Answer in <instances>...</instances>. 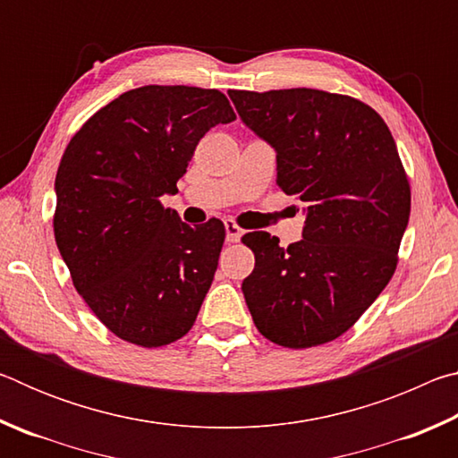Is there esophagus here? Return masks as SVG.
Segmentation results:
<instances>
[{
	"label": "esophagus",
	"instance_id": "esophagus-1",
	"mask_svg": "<svg viewBox=\"0 0 458 458\" xmlns=\"http://www.w3.org/2000/svg\"><path fill=\"white\" fill-rule=\"evenodd\" d=\"M242 234H244V230L240 228L236 222H232V220L226 222V242H238V240L242 238Z\"/></svg>",
	"mask_w": 458,
	"mask_h": 458
}]
</instances>
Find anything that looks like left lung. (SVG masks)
I'll use <instances>...</instances> for the list:
<instances>
[{
	"label": "left lung",
	"instance_id": "obj_1",
	"mask_svg": "<svg viewBox=\"0 0 458 458\" xmlns=\"http://www.w3.org/2000/svg\"><path fill=\"white\" fill-rule=\"evenodd\" d=\"M276 153V183L305 201L303 240L248 232L242 293L257 329L283 347L327 344L360 319L396 270L410 185L390 129L361 100L315 89L230 90Z\"/></svg>",
	"mask_w": 458,
	"mask_h": 458
}]
</instances>
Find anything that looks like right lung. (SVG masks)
<instances>
[{
	"label": "right lung",
	"mask_w": 458,
	"mask_h": 458,
	"mask_svg": "<svg viewBox=\"0 0 458 458\" xmlns=\"http://www.w3.org/2000/svg\"><path fill=\"white\" fill-rule=\"evenodd\" d=\"M236 119L216 89L123 92L84 123L56 174L54 236L72 283L114 335L141 347L183 337L218 268L224 224L190 226L177 191L199 139Z\"/></svg>",
	"instance_id": "obj_1"
}]
</instances>
